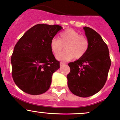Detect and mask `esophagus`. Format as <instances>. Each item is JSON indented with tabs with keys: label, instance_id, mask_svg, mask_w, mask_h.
<instances>
[{
	"label": "esophagus",
	"instance_id": "1",
	"mask_svg": "<svg viewBox=\"0 0 120 120\" xmlns=\"http://www.w3.org/2000/svg\"><path fill=\"white\" fill-rule=\"evenodd\" d=\"M66 65V63L64 62H60V66H64Z\"/></svg>",
	"mask_w": 120,
	"mask_h": 120
}]
</instances>
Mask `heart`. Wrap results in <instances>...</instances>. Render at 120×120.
Masks as SVG:
<instances>
[{
  "instance_id": "obj_1",
  "label": "heart",
  "mask_w": 120,
  "mask_h": 120,
  "mask_svg": "<svg viewBox=\"0 0 120 120\" xmlns=\"http://www.w3.org/2000/svg\"><path fill=\"white\" fill-rule=\"evenodd\" d=\"M50 49L57 55L64 48V52L57 56V59L61 61H67L74 57H82L89 48V42L85 36L71 28L63 31L59 35V39L53 38L50 41Z\"/></svg>"
}]
</instances>
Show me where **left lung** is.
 Returning a JSON list of instances; mask_svg holds the SVG:
<instances>
[{
  "instance_id": "1",
  "label": "left lung",
  "mask_w": 120,
  "mask_h": 120,
  "mask_svg": "<svg viewBox=\"0 0 120 120\" xmlns=\"http://www.w3.org/2000/svg\"><path fill=\"white\" fill-rule=\"evenodd\" d=\"M89 42L86 54L78 60L68 63V86L75 95L86 98L100 91L107 79L111 66L107 45L97 32L83 27Z\"/></svg>"
}]
</instances>
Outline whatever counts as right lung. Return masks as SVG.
<instances>
[{
    "mask_svg": "<svg viewBox=\"0 0 120 120\" xmlns=\"http://www.w3.org/2000/svg\"><path fill=\"white\" fill-rule=\"evenodd\" d=\"M63 28L39 24L28 30L15 45L11 58L12 77L26 94L41 95L50 88L53 72L60 68L50 41Z\"/></svg>",
    "mask_w": 120,
    "mask_h": 120,
    "instance_id": "add662e5",
    "label": "right lung"
}]
</instances>
